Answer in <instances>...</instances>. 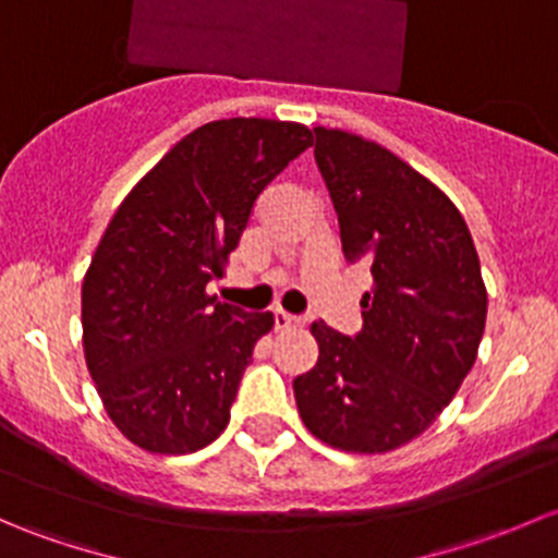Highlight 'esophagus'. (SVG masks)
<instances>
[{
	"label": "esophagus",
	"instance_id": "esophagus-1",
	"mask_svg": "<svg viewBox=\"0 0 558 558\" xmlns=\"http://www.w3.org/2000/svg\"><path fill=\"white\" fill-rule=\"evenodd\" d=\"M305 324V320L302 318H296V315H289V313H283V311H275V329H296V326H302Z\"/></svg>",
	"mask_w": 558,
	"mask_h": 558
}]
</instances>
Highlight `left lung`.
Returning <instances> with one entry per match:
<instances>
[{"mask_svg":"<svg viewBox=\"0 0 558 558\" xmlns=\"http://www.w3.org/2000/svg\"><path fill=\"white\" fill-rule=\"evenodd\" d=\"M342 253L373 275L362 331L315 320L318 362L294 380L302 421L326 446L386 453L435 424L472 369L486 286L464 218L384 145L315 126Z\"/></svg>","mask_w":558,"mask_h":558,"instance_id":"obj_1","label":"left lung"}]
</instances>
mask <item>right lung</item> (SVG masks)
Segmentation results:
<instances>
[{
    "instance_id": "obj_1",
    "label": "right lung",
    "mask_w": 558,
    "mask_h": 558,
    "mask_svg": "<svg viewBox=\"0 0 558 558\" xmlns=\"http://www.w3.org/2000/svg\"><path fill=\"white\" fill-rule=\"evenodd\" d=\"M311 129L223 118L185 134L118 205L83 278V351L112 424L150 453H194L229 424L272 313L207 294L258 194Z\"/></svg>"
}]
</instances>
